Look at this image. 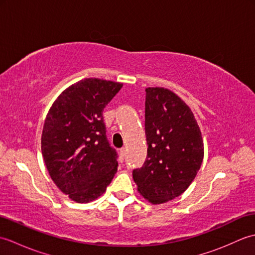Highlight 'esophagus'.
<instances>
[{
	"label": "esophagus",
	"mask_w": 255,
	"mask_h": 255,
	"mask_svg": "<svg viewBox=\"0 0 255 255\" xmlns=\"http://www.w3.org/2000/svg\"><path fill=\"white\" fill-rule=\"evenodd\" d=\"M125 156H126V148H122L119 150V159L123 161L125 159Z\"/></svg>",
	"instance_id": "esophagus-1"
}]
</instances>
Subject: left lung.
<instances>
[{
    "label": "left lung",
    "mask_w": 255,
    "mask_h": 255,
    "mask_svg": "<svg viewBox=\"0 0 255 255\" xmlns=\"http://www.w3.org/2000/svg\"><path fill=\"white\" fill-rule=\"evenodd\" d=\"M148 154L133 170L137 191L153 205L180 196L191 185L204 159V140L191 108L165 88L145 89Z\"/></svg>",
    "instance_id": "left-lung-1"
}]
</instances>
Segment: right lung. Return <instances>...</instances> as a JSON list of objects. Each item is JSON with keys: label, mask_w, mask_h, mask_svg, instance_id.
<instances>
[{"label": "right lung", "mask_w": 255, "mask_h": 255, "mask_svg": "<svg viewBox=\"0 0 255 255\" xmlns=\"http://www.w3.org/2000/svg\"><path fill=\"white\" fill-rule=\"evenodd\" d=\"M123 83L86 78L62 91L48 112L41 152L48 173L75 203L93 202L117 172V153L106 139L104 107Z\"/></svg>", "instance_id": "obj_1"}]
</instances>
